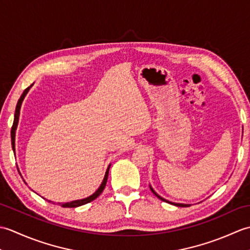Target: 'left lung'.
I'll list each match as a JSON object with an SVG mask.
<instances>
[{
    "instance_id": "1",
    "label": "left lung",
    "mask_w": 250,
    "mask_h": 250,
    "mask_svg": "<svg viewBox=\"0 0 250 250\" xmlns=\"http://www.w3.org/2000/svg\"><path fill=\"white\" fill-rule=\"evenodd\" d=\"M149 188H150V190L152 191V193L155 194L157 198H159L160 199L161 201H163V202H167V203H169V204H172V205H175V206H179V207H188V206H190V204H184V203H174V202H171V201H168V200H166L164 198H162V196H160L159 195L155 190H153V188L151 187V186L149 185Z\"/></svg>"
}]
</instances>
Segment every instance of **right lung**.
<instances>
[{
    "instance_id": "1",
    "label": "right lung",
    "mask_w": 250,
    "mask_h": 250,
    "mask_svg": "<svg viewBox=\"0 0 250 250\" xmlns=\"http://www.w3.org/2000/svg\"><path fill=\"white\" fill-rule=\"evenodd\" d=\"M33 86V84H31L30 87H28L26 88L24 91H23V93L21 94V97H20V99L18 100V103H17V106H16V110H15V117H14V124H13V126H12V132H10V135H12V147H13V150H14V153H16V147H15V141H16V130H17V126H18V122H19V116H20V108H21V104H22V102H23V100H24V98H25V95H26V93L29 92V90H30V88ZM109 167H110V164L108 166V167H107V169H106V172H105V175H104V178H103V182H102V184L100 185V187L98 188V190L95 191V192L93 193V194H91V195H89V196H87V198H84V199H81V200H75V201H71V202H67V203H62L61 204V206L62 207H78V206H82V205H83V204H87V203H89V202H91V201H93V200H95L98 198V196L103 192V190H104V188H105V186H106V182H107V177H108V172H109ZM18 168V167H17ZM18 172H19V174H20V171L18 169ZM21 175V174H20ZM22 177V176H21ZM24 182V180H23ZM25 183V182H24ZM26 184V183H25ZM51 202V201H50Z\"/></svg>"
}]
</instances>
